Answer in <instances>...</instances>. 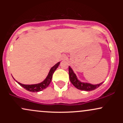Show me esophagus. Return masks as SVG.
<instances>
[{"label": "esophagus", "mask_w": 123, "mask_h": 123, "mask_svg": "<svg viewBox=\"0 0 123 123\" xmlns=\"http://www.w3.org/2000/svg\"><path fill=\"white\" fill-rule=\"evenodd\" d=\"M66 57L65 55H62V60H65V58Z\"/></svg>", "instance_id": "1"}]
</instances>
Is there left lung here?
<instances>
[{
  "label": "left lung",
  "instance_id": "1",
  "mask_svg": "<svg viewBox=\"0 0 123 123\" xmlns=\"http://www.w3.org/2000/svg\"><path fill=\"white\" fill-rule=\"evenodd\" d=\"M69 79L70 82L73 84L76 88L82 91H90L95 90L99 87L100 86L102 85L103 83L102 82L98 84H91L90 83L81 82L79 80L77 79V76L74 73L72 69L70 68V66H69Z\"/></svg>",
  "mask_w": 123,
  "mask_h": 123
}]
</instances>
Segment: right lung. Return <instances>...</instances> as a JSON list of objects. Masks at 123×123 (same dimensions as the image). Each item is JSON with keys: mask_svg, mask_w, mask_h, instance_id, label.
Wrapping results in <instances>:
<instances>
[{"mask_svg": "<svg viewBox=\"0 0 123 123\" xmlns=\"http://www.w3.org/2000/svg\"><path fill=\"white\" fill-rule=\"evenodd\" d=\"M60 62H58L57 63H56L54 66H53L50 69V72H49V74L46 78L43 80L42 82L40 83H38V84H21V83L18 82L17 81H16L18 84H19L21 86H22L23 88L26 89L28 91H31V92H39L41 91L42 90H44L49 86L50 83H51L52 80V77H53V74L54 73L55 70L57 69V68L58 67L59 65H60Z\"/></svg>", "mask_w": 123, "mask_h": 123, "instance_id": "add662e5", "label": "right lung"}]
</instances>
